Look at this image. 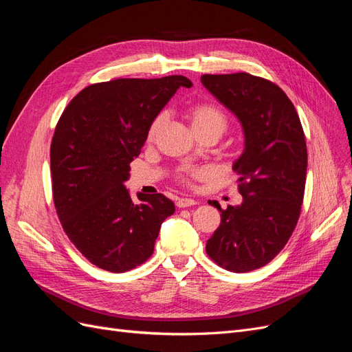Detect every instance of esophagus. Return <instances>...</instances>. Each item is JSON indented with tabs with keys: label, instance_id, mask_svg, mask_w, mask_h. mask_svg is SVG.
Returning a JSON list of instances; mask_svg holds the SVG:
<instances>
[{
	"label": "esophagus",
	"instance_id": "1",
	"mask_svg": "<svg viewBox=\"0 0 352 352\" xmlns=\"http://www.w3.org/2000/svg\"><path fill=\"white\" fill-rule=\"evenodd\" d=\"M195 204H197V201L192 199V198H179V199L176 201V206H177L179 208L192 207V206H195Z\"/></svg>",
	"mask_w": 352,
	"mask_h": 352
}]
</instances>
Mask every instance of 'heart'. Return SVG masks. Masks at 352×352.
<instances>
[{
    "mask_svg": "<svg viewBox=\"0 0 352 352\" xmlns=\"http://www.w3.org/2000/svg\"><path fill=\"white\" fill-rule=\"evenodd\" d=\"M189 122L190 126L195 133H201L208 129H217L220 132L225 131L226 127V117L223 114L216 105L207 104V102H201L195 104L194 107H190L189 110ZM166 120V114L160 113L155 119L151 122L150 129H148V141H154L158 132L162 131V127ZM206 170L204 168H198V167H185L180 170L177 173V179L180 182H190L194 179H199L206 176Z\"/></svg>",
    "mask_w": 352,
    "mask_h": 352,
    "instance_id": "obj_1",
    "label": "heart"
}]
</instances>
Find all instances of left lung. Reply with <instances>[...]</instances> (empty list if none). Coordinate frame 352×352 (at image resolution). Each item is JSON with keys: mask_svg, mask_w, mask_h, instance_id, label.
<instances>
[{"mask_svg": "<svg viewBox=\"0 0 352 352\" xmlns=\"http://www.w3.org/2000/svg\"><path fill=\"white\" fill-rule=\"evenodd\" d=\"M201 83L236 117L243 151L233 163L239 206L221 210L206 251L220 267L245 273L270 263L289 241L301 212L307 145L300 117L286 94L250 73L204 74Z\"/></svg>", "mask_w": 352, "mask_h": 352, "instance_id": "1", "label": "left lung"}]
</instances>
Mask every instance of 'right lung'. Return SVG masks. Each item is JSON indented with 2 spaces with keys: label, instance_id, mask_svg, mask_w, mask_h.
Returning <instances> with one entry per match:
<instances>
[{
  "label": "right lung",
  "instance_id": "obj_1",
  "mask_svg": "<svg viewBox=\"0 0 352 352\" xmlns=\"http://www.w3.org/2000/svg\"><path fill=\"white\" fill-rule=\"evenodd\" d=\"M185 76L116 79L89 85L63 111L51 142L52 198L66 235L100 269L123 273L154 252L162 223L175 212L163 194L131 198L124 182L151 122Z\"/></svg>",
  "mask_w": 352,
  "mask_h": 352
}]
</instances>
